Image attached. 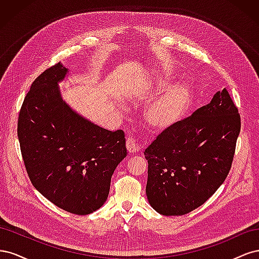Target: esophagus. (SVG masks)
Segmentation results:
<instances>
[{
	"label": "esophagus",
	"instance_id": "34e87169",
	"mask_svg": "<svg viewBox=\"0 0 259 259\" xmlns=\"http://www.w3.org/2000/svg\"><path fill=\"white\" fill-rule=\"evenodd\" d=\"M126 148H127L128 152H131V153H136L140 150V146L137 145L135 139L132 137L127 138V140H126Z\"/></svg>",
	"mask_w": 259,
	"mask_h": 259
}]
</instances>
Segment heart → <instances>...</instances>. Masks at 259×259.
<instances>
[{
	"label": "heart",
	"instance_id": "1",
	"mask_svg": "<svg viewBox=\"0 0 259 259\" xmlns=\"http://www.w3.org/2000/svg\"><path fill=\"white\" fill-rule=\"evenodd\" d=\"M153 80L155 93L166 85V77L161 73L154 72ZM191 98L192 92L187 83L171 84L148 109L147 121L151 126L159 130L171 126L183 119L191 103Z\"/></svg>",
	"mask_w": 259,
	"mask_h": 259
}]
</instances>
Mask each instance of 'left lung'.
Wrapping results in <instances>:
<instances>
[{
    "mask_svg": "<svg viewBox=\"0 0 259 259\" xmlns=\"http://www.w3.org/2000/svg\"><path fill=\"white\" fill-rule=\"evenodd\" d=\"M241 130L228 91L164 130L144 154L147 198L158 213L179 216L205 203L228 176Z\"/></svg>",
    "mask_w": 259,
    "mask_h": 259,
    "instance_id": "left-lung-1",
    "label": "left lung"
}]
</instances>
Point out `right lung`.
<instances>
[{
  "mask_svg": "<svg viewBox=\"0 0 259 259\" xmlns=\"http://www.w3.org/2000/svg\"><path fill=\"white\" fill-rule=\"evenodd\" d=\"M68 72L58 62L36 77L21 106L17 134L35 189L69 213L88 215L104 205L127 151L123 131L98 126L62 99L58 83Z\"/></svg>",
  "mask_w": 259,
  "mask_h": 259,
  "instance_id": "right-lung-1",
  "label": "right lung"
}]
</instances>
